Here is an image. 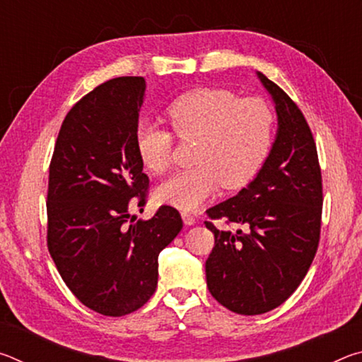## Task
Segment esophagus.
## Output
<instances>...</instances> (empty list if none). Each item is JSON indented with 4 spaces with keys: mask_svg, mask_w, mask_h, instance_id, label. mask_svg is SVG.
<instances>
[{
    "mask_svg": "<svg viewBox=\"0 0 362 362\" xmlns=\"http://www.w3.org/2000/svg\"><path fill=\"white\" fill-rule=\"evenodd\" d=\"M182 218H183V223L188 225V226L196 223V217L193 216V214H189V212H182Z\"/></svg>",
    "mask_w": 362,
    "mask_h": 362,
    "instance_id": "esophagus-1",
    "label": "esophagus"
}]
</instances>
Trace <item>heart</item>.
<instances>
[{
    "label": "heart",
    "instance_id": "heart-1",
    "mask_svg": "<svg viewBox=\"0 0 362 362\" xmlns=\"http://www.w3.org/2000/svg\"><path fill=\"white\" fill-rule=\"evenodd\" d=\"M166 119L180 140L198 139L194 168L174 174L159 185V203L193 211L220 185L238 189L259 174L272 150L274 113L260 97H240L223 88H198L169 103ZM174 134L151 121H140L134 145L144 168L164 174L173 164Z\"/></svg>",
    "mask_w": 362,
    "mask_h": 362
}]
</instances>
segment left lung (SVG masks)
Returning a JSON list of instances; mask_svg holds the SVG:
<instances>
[{"label":"left lung","instance_id":"left-lung-1","mask_svg":"<svg viewBox=\"0 0 362 362\" xmlns=\"http://www.w3.org/2000/svg\"><path fill=\"white\" fill-rule=\"evenodd\" d=\"M276 103L278 136L247 188L207 209L236 223L214 233L206 260L212 297L238 315H262L284 303L308 273L321 235L322 177L313 134L302 110L278 84L257 73Z\"/></svg>","mask_w":362,"mask_h":362}]
</instances>
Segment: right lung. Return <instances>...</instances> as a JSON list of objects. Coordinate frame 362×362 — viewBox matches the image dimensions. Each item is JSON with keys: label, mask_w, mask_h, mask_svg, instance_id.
<instances>
[{"label": "right lung", "mask_w": 362, "mask_h": 362, "mask_svg": "<svg viewBox=\"0 0 362 362\" xmlns=\"http://www.w3.org/2000/svg\"><path fill=\"white\" fill-rule=\"evenodd\" d=\"M144 95L142 76L97 86L66 113L49 164V254L73 296L103 316L148 302L158 255L183 226L170 206L150 220L129 214L150 187L134 145Z\"/></svg>", "instance_id": "right-lung-1"}]
</instances>
